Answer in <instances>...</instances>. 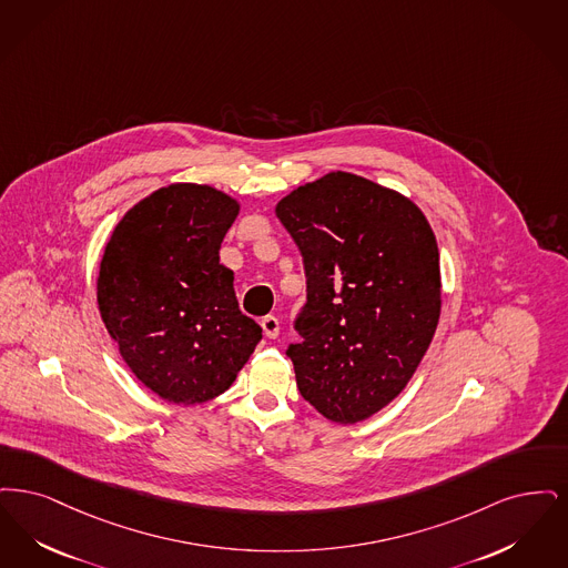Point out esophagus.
Listing matches in <instances>:
<instances>
[{"mask_svg": "<svg viewBox=\"0 0 568 568\" xmlns=\"http://www.w3.org/2000/svg\"><path fill=\"white\" fill-rule=\"evenodd\" d=\"M261 326H263V333H265L270 339H275V337L280 335V321H277L275 316H265V318L261 321Z\"/></svg>", "mask_w": 568, "mask_h": 568, "instance_id": "esophagus-1", "label": "esophagus"}]
</instances>
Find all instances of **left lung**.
<instances>
[{
	"label": "left lung",
	"instance_id": "1",
	"mask_svg": "<svg viewBox=\"0 0 568 568\" xmlns=\"http://www.w3.org/2000/svg\"><path fill=\"white\" fill-rule=\"evenodd\" d=\"M303 256L307 303L286 354L301 396L356 424L400 395L442 314L435 233L418 205L367 178L331 172L275 205Z\"/></svg>",
	"mask_w": 568,
	"mask_h": 568
}]
</instances>
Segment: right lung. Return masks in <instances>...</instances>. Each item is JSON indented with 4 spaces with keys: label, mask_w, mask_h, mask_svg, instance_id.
<instances>
[{
    "label": "right lung",
    "mask_w": 568,
    "mask_h": 568,
    "mask_svg": "<svg viewBox=\"0 0 568 568\" xmlns=\"http://www.w3.org/2000/svg\"><path fill=\"white\" fill-rule=\"evenodd\" d=\"M237 214L214 186L170 184L124 214L101 256V321L133 375L175 405L222 395L263 337L221 265Z\"/></svg>",
    "instance_id": "1"
}]
</instances>
